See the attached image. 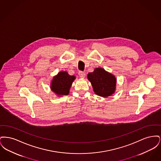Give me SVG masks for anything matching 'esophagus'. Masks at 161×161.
<instances>
[{"instance_id": "esophagus-1", "label": "esophagus", "mask_w": 161, "mask_h": 161, "mask_svg": "<svg viewBox=\"0 0 161 161\" xmlns=\"http://www.w3.org/2000/svg\"><path fill=\"white\" fill-rule=\"evenodd\" d=\"M78 75H79V76L80 77V78H84L85 76H86V74L83 71H80L78 72Z\"/></svg>"}]
</instances>
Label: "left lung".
I'll list each match as a JSON object with an SVG mask.
<instances>
[{
    "instance_id": "left-lung-1",
    "label": "left lung",
    "mask_w": 161,
    "mask_h": 161,
    "mask_svg": "<svg viewBox=\"0 0 161 161\" xmlns=\"http://www.w3.org/2000/svg\"><path fill=\"white\" fill-rule=\"evenodd\" d=\"M87 79L92 84L93 92L101 97H108L116 91V78L114 75L102 68H97L87 74Z\"/></svg>"
}]
</instances>
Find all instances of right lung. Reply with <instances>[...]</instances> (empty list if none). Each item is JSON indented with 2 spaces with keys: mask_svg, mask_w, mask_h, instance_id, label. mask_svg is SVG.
<instances>
[{
  "mask_svg": "<svg viewBox=\"0 0 161 161\" xmlns=\"http://www.w3.org/2000/svg\"><path fill=\"white\" fill-rule=\"evenodd\" d=\"M75 78V75H70L66 71H60L53 78L50 84L51 90L59 97L68 95Z\"/></svg>",
  "mask_w": 161,
  "mask_h": 161,
  "instance_id": "1",
  "label": "right lung"
}]
</instances>
